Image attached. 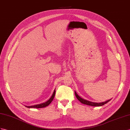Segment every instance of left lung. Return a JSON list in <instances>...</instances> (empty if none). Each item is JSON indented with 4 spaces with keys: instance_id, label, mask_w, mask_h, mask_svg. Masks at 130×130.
<instances>
[{
    "instance_id": "8db88e82",
    "label": "left lung",
    "mask_w": 130,
    "mask_h": 130,
    "mask_svg": "<svg viewBox=\"0 0 130 130\" xmlns=\"http://www.w3.org/2000/svg\"><path fill=\"white\" fill-rule=\"evenodd\" d=\"M75 94L76 98L78 100V101L80 102L81 103H82V104H84L86 105H91V106H102L103 105H104L106 103H107L108 102H109L110 101V99L108 100L107 101H105L104 102H102V103H93V102H89L87 101V100H85L84 99L81 98L78 95V94L76 93V92H75Z\"/></svg>"
}]
</instances>
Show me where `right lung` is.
<instances>
[{"label": "right lung", "mask_w": 130, "mask_h": 130, "mask_svg": "<svg viewBox=\"0 0 130 130\" xmlns=\"http://www.w3.org/2000/svg\"><path fill=\"white\" fill-rule=\"evenodd\" d=\"M55 89L54 90V92H53V95L52 97H51L48 101H46L45 103H42V104H38V105H32V106H26V107H27L28 108H44L46 107V106H47L48 105H49L51 104V103L53 101V99L54 98V96H55Z\"/></svg>", "instance_id": "add662e5"}]
</instances>
